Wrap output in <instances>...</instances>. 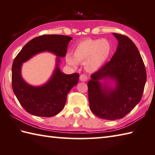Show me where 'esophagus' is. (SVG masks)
Returning a JSON list of instances; mask_svg holds the SVG:
<instances>
[{
    "instance_id": "esophagus-1",
    "label": "esophagus",
    "mask_w": 155,
    "mask_h": 155,
    "mask_svg": "<svg viewBox=\"0 0 155 155\" xmlns=\"http://www.w3.org/2000/svg\"><path fill=\"white\" fill-rule=\"evenodd\" d=\"M88 79V77H87V76L85 74H81L80 76V80L81 81H82V82H85V81H87Z\"/></svg>"
}]
</instances>
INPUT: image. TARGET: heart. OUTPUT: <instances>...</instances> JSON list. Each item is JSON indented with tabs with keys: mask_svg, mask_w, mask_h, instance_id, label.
Segmentation results:
<instances>
[{
	"mask_svg": "<svg viewBox=\"0 0 155 155\" xmlns=\"http://www.w3.org/2000/svg\"><path fill=\"white\" fill-rule=\"evenodd\" d=\"M112 47L106 38H87L79 42L74 49V55H66V61L70 66L76 68L78 63L85 64L89 72H96L104 65L110 56Z\"/></svg>",
	"mask_w": 155,
	"mask_h": 155,
	"instance_id": "heart-1",
	"label": "heart"
}]
</instances>
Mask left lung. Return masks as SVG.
Returning <instances> with one entry per match:
<instances>
[{"label": "left lung", "mask_w": 155, "mask_h": 155, "mask_svg": "<svg viewBox=\"0 0 155 155\" xmlns=\"http://www.w3.org/2000/svg\"><path fill=\"white\" fill-rule=\"evenodd\" d=\"M118 45L110 61L91 75L87 83L90 109L97 117L117 120L141 100L146 81L144 62L127 36L112 33Z\"/></svg>", "instance_id": "8db88e82"}]
</instances>
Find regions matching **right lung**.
<instances>
[{"mask_svg": "<svg viewBox=\"0 0 155 155\" xmlns=\"http://www.w3.org/2000/svg\"><path fill=\"white\" fill-rule=\"evenodd\" d=\"M72 37L64 35H47L32 39L21 49L12 65V88L22 107L28 113L37 117H51L58 114L65 106L66 97L77 85L79 74H66L60 69V58L65 57ZM50 52L57 56L52 77L43 85L33 86L21 76L23 63L33 56Z\"/></svg>", "mask_w": 155, "mask_h": 155, "instance_id": "obj_1", "label": "right lung"}]
</instances>
